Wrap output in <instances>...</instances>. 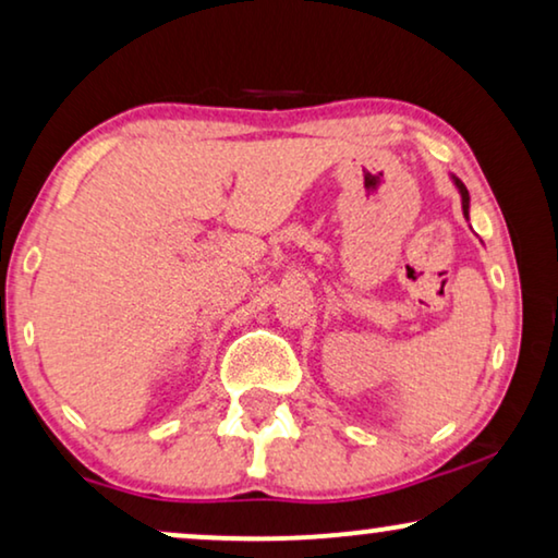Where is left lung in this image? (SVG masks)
<instances>
[{"mask_svg": "<svg viewBox=\"0 0 558 558\" xmlns=\"http://www.w3.org/2000/svg\"><path fill=\"white\" fill-rule=\"evenodd\" d=\"M449 178H452L454 187L460 190V197H462V216L470 220V193H468V187H464V185H462V180H460V178H454V174H449Z\"/></svg>", "mask_w": 558, "mask_h": 558, "instance_id": "left-lung-1", "label": "left lung"}]
</instances>
